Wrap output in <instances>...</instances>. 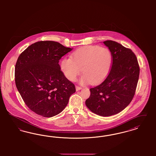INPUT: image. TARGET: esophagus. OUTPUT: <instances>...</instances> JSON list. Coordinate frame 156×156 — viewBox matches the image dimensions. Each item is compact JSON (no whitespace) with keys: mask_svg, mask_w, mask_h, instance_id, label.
<instances>
[{"mask_svg":"<svg viewBox=\"0 0 156 156\" xmlns=\"http://www.w3.org/2000/svg\"><path fill=\"white\" fill-rule=\"evenodd\" d=\"M75 88H76V91L80 90H81V89H82L81 87H78V86H76V87H75Z\"/></svg>","mask_w":156,"mask_h":156,"instance_id":"obj_1","label":"esophagus"}]
</instances>
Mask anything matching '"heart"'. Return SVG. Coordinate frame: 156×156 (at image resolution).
Wrapping results in <instances>:
<instances>
[{"label": "heart", "instance_id": "b5f03b06", "mask_svg": "<svg viewBox=\"0 0 156 156\" xmlns=\"http://www.w3.org/2000/svg\"><path fill=\"white\" fill-rule=\"evenodd\" d=\"M113 57L110 50L97 45L83 47L65 58L60 64L61 69L68 80L74 81L81 73L82 84L90 82L98 84L104 81L111 70Z\"/></svg>", "mask_w": 156, "mask_h": 156}]
</instances>
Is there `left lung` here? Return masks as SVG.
<instances>
[{
  "label": "left lung",
  "instance_id": "1",
  "mask_svg": "<svg viewBox=\"0 0 156 156\" xmlns=\"http://www.w3.org/2000/svg\"><path fill=\"white\" fill-rule=\"evenodd\" d=\"M113 57L111 70L102 83L90 88L85 105L93 113L110 116L122 111L131 102L139 80L140 68L132 51L117 42H103Z\"/></svg>",
  "mask_w": 156,
  "mask_h": 156
}]
</instances>
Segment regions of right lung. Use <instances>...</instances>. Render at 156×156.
Wrapping results in <instances>:
<instances>
[{
  "label": "right lung",
  "mask_w": 156,
  "mask_h": 156,
  "mask_svg": "<svg viewBox=\"0 0 156 156\" xmlns=\"http://www.w3.org/2000/svg\"><path fill=\"white\" fill-rule=\"evenodd\" d=\"M73 48L53 41H38L20 55L15 66V83L28 108L45 118L67 106L75 92L74 83L61 71L59 60Z\"/></svg>",
  "instance_id": "add662e5"
}]
</instances>
